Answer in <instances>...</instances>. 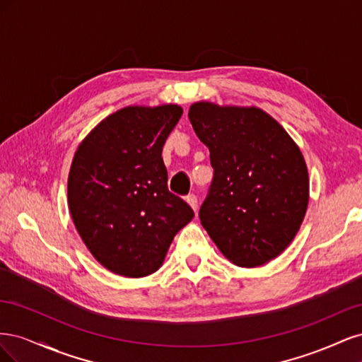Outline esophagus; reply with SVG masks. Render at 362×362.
Listing matches in <instances>:
<instances>
[{"mask_svg":"<svg viewBox=\"0 0 362 362\" xmlns=\"http://www.w3.org/2000/svg\"><path fill=\"white\" fill-rule=\"evenodd\" d=\"M185 201L189 202V205L193 208V210L196 211L198 210V198H196V194H189V196H185Z\"/></svg>","mask_w":362,"mask_h":362,"instance_id":"esophagus-1","label":"esophagus"}]
</instances>
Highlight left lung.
I'll list each match as a JSON object with an SVG mask.
<instances>
[{"mask_svg":"<svg viewBox=\"0 0 362 362\" xmlns=\"http://www.w3.org/2000/svg\"><path fill=\"white\" fill-rule=\"evenodd\" d=\"M189 119L210 149L213 181L201 223L222 254L242 267L278 257L298 234L310 182L302 152L257 107L196 103Z\"/></svg>","mask_w":362,"mask_h":362,"instance_id":"obj_1","label":"left lung"}]
</instances>
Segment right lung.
I'll use <instances>...</instances> for the list:
<instances>
[{"label":"right lung","instance_id":"obj_1","mask_svg":"<svg viewBox=\"0 0 362 362\" xmlns=\"http://www.w3.org/2000/svg\"><path fill=\"white\" fill-rule=\"evenodd\" d=\"M182 108L125 107L96 125L75 152L68 201L76 231L101 264L141 278L160 269L194 213L168 189L161 151Z\"/></svg>","mask_w":362,"mask_h":362}]
</instances>
